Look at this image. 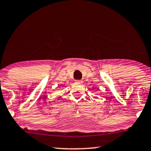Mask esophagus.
<instances>
[{
  "label": "esophagus",
  "mask_w": 151,
  "mask_h": 151,
  "mask_svg": "<svg viewBox=\"0 0 151 151\" xmlns=\"http://www.w3.org/2000/svg\"><path fill=\"white\" fill-rule=\"evenodd\" d=\"M83 83V81H75V83L77 84V85H82Z\"/></svg>",
  "instance_id": "34e87169"
}]
</instances>
